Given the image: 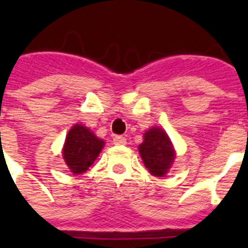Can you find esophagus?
Returning <instances> with one entry per match:
<instances>
[{
    "instance_id": "esophagus-1",
    "label": "esophagus",
    "mask_w": 248,
    "mask_h": 248,
    "mask_svg": "<svg viewBox=\"0 0 248 248\" xmlns=\"http://www.w3.org/2000/svg\"><path fill=\"white\" fill-rule=\"evenodd\" d=\"M113 143L115 145H125L126 139L124 137H122V135H117V137L113 138Z\"/></svg>"
}]
</instances>
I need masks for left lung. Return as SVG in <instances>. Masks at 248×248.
Instances as JSON below:
<instances>
[{
  "instance_id": "obj_1",
  "label": "left lung",
  "mask_w": 248,
  "mask_h": 248,
  "mask_svg": "<svg viewBox=\"0 0 248 248\" xmlns=\"http://www.w3.org/2000/svg\"><path fill=\"white\" fill-rule=\"evenodd\" d=\"M139 154L154 176H165L175 159V150L165 130L153 126L145 131L144 141L139 145Z\"/></svg>"
}]
</instances>
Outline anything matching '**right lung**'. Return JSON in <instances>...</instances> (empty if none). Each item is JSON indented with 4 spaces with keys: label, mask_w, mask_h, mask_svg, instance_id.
Returning <instances> with one entry per match:
<instances>
[{
    "label": "right lung",
    "mask_w": 248,
    "mask_h": 248,
    "mask_svg": "<svg viewBox=\"0 0 248 248\" xmlns=\"http://www.w3.org/2000/svg\"><path fill=\"white\" fill-rule=\"evenodd\" d=\"M104 140L95 137L87 126L76 124L68 131L62 151L71 172L79 175L87 171L104 148Z\"/></svg>",
    "instance_id": "right-lung-1"
}]
</instances>
